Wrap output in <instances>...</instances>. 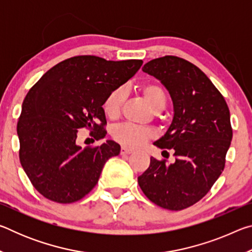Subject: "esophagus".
Here are the masks:
<instances>
[{"mask_svg": "<svg viewBox=\"0 0 252 252\" xmlns=\"http://www.w3.org/2000/svg\"><path fill=\"white\" fill-rule=\"evenodd\" d=\"M133 151L131 150V149H127L126 147H122L121 148V155H130Z\"/></svg>", "mask_w": 252, "mask_h": 252, "instance_id": "34e87169", "label": "esophagus"}]
</instances>
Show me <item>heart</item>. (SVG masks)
I'll return each instance as SVG.
<instances>
[{
    "label": "heart",
    "mask_w": 252,
    "mask_h": 252,
    "mask_svg": "<svg viewBox=\"0 0 252 252\" xmlns=\"http://www.w3.org/2000/svg\"><path fill=\"white\" fill-rule=\"evenodd\" d=\"M141 92L151 108L159 112L163 110L167 104V94L163 88L158 83H146L141 87ZM126 101V92L123 88H117L111 91L103 101L104 114L110 119H116L120 116L122 106ZM112 136L123 146L136 148L141 146L147 140L155 136V131L151 127L138 126L130 123H122L113 127Z\"/></svg>",
    "instance_id": "1"
}]
</instances>
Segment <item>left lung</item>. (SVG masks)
<instances>
[{"mask_svg":"<svg viewBox=\"0 0 252 252\" xmlns=\"http://www.w3.org/2000/svg\"><path fill=\"white\" fill-rule=\"evenodd\" d=\"M142 71L160 80L172 99L171 126L153 144L172 150L176 162L151 158L138 183L157 206L182 210L201 200L223 171L232 139L229 108L208 76L185 59L165 55Z\"/></svg>","mask_w":252,"mask_h":252,"instance_id":"left-lung-1","label":"left lung"}]
</instances>
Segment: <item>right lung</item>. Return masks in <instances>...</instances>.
Segmentation results:
<instances>
[{
	"mask_svg": "<svg viewBox=\"0 0 252 252\" xmlns=\"http://www.w3.org/2000/svg\"><path fill=\"white\" fill-rule=\"evenodd\" d=\"M142 63L78 55L51 67L30 89L16 127L19 157L43 197L72 203L95 187L104 163L121 148L108 140L82 149L76 144L78 130L85 127L95 140L104 138V99L131 79Z\"/></svg>",
	"mask_w": 252,
	"mask_h": 252,
	"instance_id": "obj_1",
	"label": "right lung"
}]
</instances>
